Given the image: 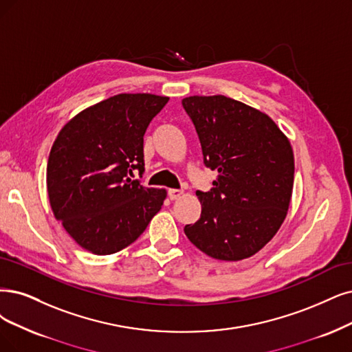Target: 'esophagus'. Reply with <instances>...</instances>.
Wrapping results in <instances>:
<instances>
[{"instance_id":"esophagus-1","label":"esophagus","mask_w":352,"mask_h":352,"mask_svg":"<svg viewBox=\"0 0 352 352\" xmlns=\"http://www.w3.org/2000/svg\"><path fill=\"white\" fill-rule=\"evenodd\" d=\"M184 191L183 190H177V188H171L168 191V196L171 200H178L181 196H183Z\"/></svg>"}]
</instances>
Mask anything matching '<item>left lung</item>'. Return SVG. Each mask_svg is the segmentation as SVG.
<instances>
[{
    "instance_id": "obj_1",
    "label": "left lung",
    "mask_w": 352,
    "mask_h": 352,
    "mask_svg": "<svg viewBox=\"0 0 352 352\" xmlns=\"http://www.w3.org/2000/svg\"><path fill=\"white\" fill-rule=\"evenodd\" d=\"M183 106L196 126L213 188L196 191L201 216L184 232L220 261H241L274 238L289 212L294 155L271 117L225 96H191Z\"/></svg>"
}]
</instances>
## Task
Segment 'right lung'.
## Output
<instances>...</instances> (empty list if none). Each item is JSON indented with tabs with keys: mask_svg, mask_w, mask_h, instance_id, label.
<instances>
[{
	"mask_svg": "<svg viewBox=\"0 0 352 352\" xmlns=\"http://www.w3.org/2000/svg\"><path fill=\"white\" fill-rule=\"evenodd\" d=\"M169 97L117 94L74 116L52 145L50 209L82 250L119 252L135 242L166 199L165 188L132 179L143 173V135Z\"/></svg>",
	"mask_w": 352,
	"mask_h": 352,
	"instance_id": "1",
	"label": "right lung"
}]
</instances>
